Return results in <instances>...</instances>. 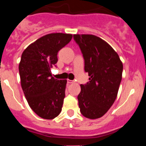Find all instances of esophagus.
<instances>
[{
	"label": "esophagus",
	"mask_w": 146,
	"mask_h": 146,
	"mask_svg": "<svg viewBox=\"0 0 146 146\" xmlns=\"http://www.w3.org/2000/svg\"><path fill=\"white\" fill-rule=\"evenodd\" d=\"M74 80H67V83H68V84H71V83H74Z\"/></svg>",
	"instance_id": "esophagus-1"
}]
</instances>
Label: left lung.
Masks as SVG:
<instances>
[{
	"mask_svg": "<svg viewBox=\"0 0 146 146\" xmlns=\"http://www.w3.org/2000/svg\"><path fill=\"white\" fill-rule=\"evenodd\" d=\"M85 60L89 82L80 85L77 96L80 113L90 119L104 115L117 97L122 79L123 64L113 47L91 34H74Z\"/></svg>",
	"mask_w": 146,
	"mask_h": 146,
	"instance_id": "left-lung-1",
	"label": "left lung"
}]
</instances>
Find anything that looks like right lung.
Instances as JSON below:
<instances>
[{"mask_svg":"<svg viewBox=\"0 0 146 146\" xmlns=\"http://www.w3.org/2000/svg\"><path fill=\"white\" fill-rule=\"evenodd\" d=\"M69 33H50L23 51L19 64L21 86L30 108L44 119H53L61 112L66 80L52 76L58 52L72 40Z\"/></svg>","mask_w":146,"mask_h":146,"instance_id":"obj_1","label":"right lung"}]
</instances>
